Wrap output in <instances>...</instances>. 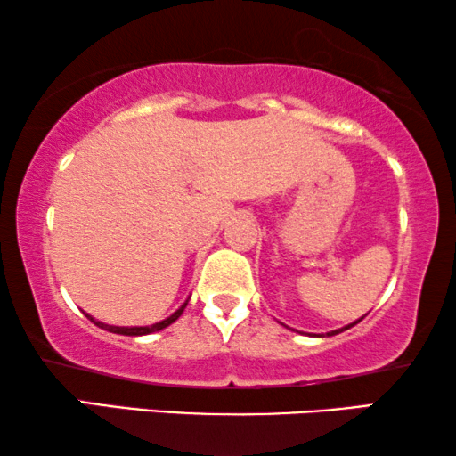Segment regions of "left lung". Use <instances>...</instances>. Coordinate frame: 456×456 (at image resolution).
I'll return each instance as SVG.
<instances>
[{
    "label": "left lung",
    "instance_id": "8db88e82",
    "mask_svg": "<svg viewBox=\"0 0 456 456\" xmlns=\"http://www.w3.org/2000/svg\"><path fill=\"white\" fill-rule=\"evenodd\" d=\"M359 322V320H357ZM357 322H353V323H348V326H345V328H340V330H334V332H328V336H334V334H340V332H345V330H348L351 326H354V323Z\"/></svg>",
    "mask_w": 456,
    "mask_h": 456
}]
</instances>
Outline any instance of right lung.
Masks as SVG:
<instances>
[{
	"label": "right lung",
	"mask_w": 456,
	"mask_h": 456,
	"mask_svg": "<svg viewBox=\"0 0 456 456\" xmlns=\"http://www.w3.org/2000/svg\"><path fill=\"white\" fill-rule=\"evenodd\" d=\"M186 303H189V301H186ZM186 303L180 305V309L174 311V314H172L170 317H166V320H161V322H158V323H153V326H133V328H126V326H108V323L97 322L95 317H91L89 314H85V315L89 317V320H91L93 323H95V326L103 328V330H108V332H111V334H122V336H145V334L159 332V330H164V328L170 326V323L176 322L178 317L183 315V311H184V307H186Z\"/></svg>",
	"instance_id": "1"
}]
</instances>
